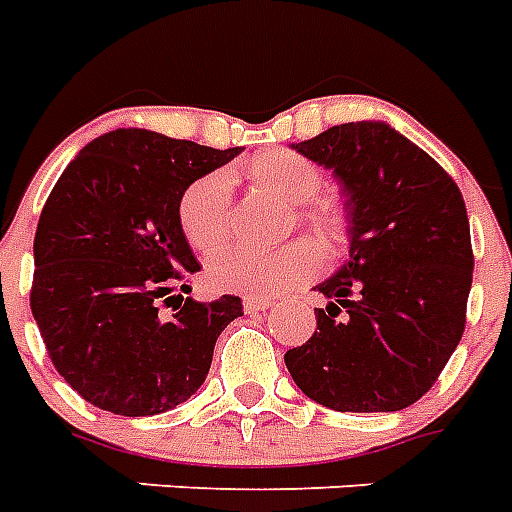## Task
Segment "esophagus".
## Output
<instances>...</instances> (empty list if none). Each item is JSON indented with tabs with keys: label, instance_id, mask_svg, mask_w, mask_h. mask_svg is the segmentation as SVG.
Segmentation results:
<instances>
[{
	"label": "esophagus",
	"instance_id": "esophagus-1",
	"mask_svg": "<svg viewBox=\"0 0 512 512\" xmlns=\"http://www.w3.org/2000/svg\"><path fill=\"white\" fill-rule=\"evenodd\" d=\"M244 311L247 313H260V311H268L271 308V297H260V295H244Z\"/></svg>",
	"mask_w": 512,
	"mask_h": 512
}]
</instances>
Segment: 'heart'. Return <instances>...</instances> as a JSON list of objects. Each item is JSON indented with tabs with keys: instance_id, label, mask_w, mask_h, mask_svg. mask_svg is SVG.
Returning a JSON list of instances; mask_svg holds the SVG:
<instances>
[{
	"instance_id": "b5f03b06",
	"label": "heart",
	"mask_w": 512,
	"mask_h": 512,
	"mask_svg": "<svg viewBox=\"0 0 512 512\" xmlns=\"http://www.w3.org/2000/svg\"><path fill=\"white\" fill-rule=\"evenodd\" d=\"M241 175L260 191L271 193L284 204H297V220L303 225L321 255H337L345 244V212L340 201L329 193H319L324 172L313 159L273 148L257 154L241 167ZM228 212L231 188L223 175H204L193 180L180 196L177 220L185 241L201 255H215L228 239ZM316 271V252L305 241H289L281 247L231 249L209 263L207 284L220 292L244 295H273L284 292Z\"/></svg>"
}]
</instances>
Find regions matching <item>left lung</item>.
Instances as JSON below:
<instances>
[{
    "label": "left lung",
    "mask_w": 512,
    "mask_h": 512,
    "mask_svg": "<svg viewBox=\"0 0 512 512\" xmlns=\"http://www.w3.org/2000/svg\"><path fill=\"white\" fill-rule=\"evenodd\" d=\"M332 170L348 260L316 292V332L284 353L305 396L335 412H398L425 396L465 329L468 209L444 167L385 122L292 143Z\"/></svg>",
    "instance_id": "obj_1"
}]
</instances>
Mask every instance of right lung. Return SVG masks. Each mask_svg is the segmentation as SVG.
Listing matches in <instances>:
<instances>
[{
	"label": "right lung",
	"mask_w": 512,
	"mask_h": 512,
	"mask_svg": "<svg viewBox=\"0 0 512 512\" xmlns=\"http://www.w3.org/2000/svg\"><path fill=\"white\" fill-rule=\"evenodd\" d=\"M239 154L127 127L87 143L58 177L36 225L31 313L84 401L151 417L204 385L217 337L244 311L233 295H175L199 271L177 204ZM175 296L181 305L167 317L161 305Z\"/></svg>",
	"instance_id": "right-lung-1"
}]
</instances>
